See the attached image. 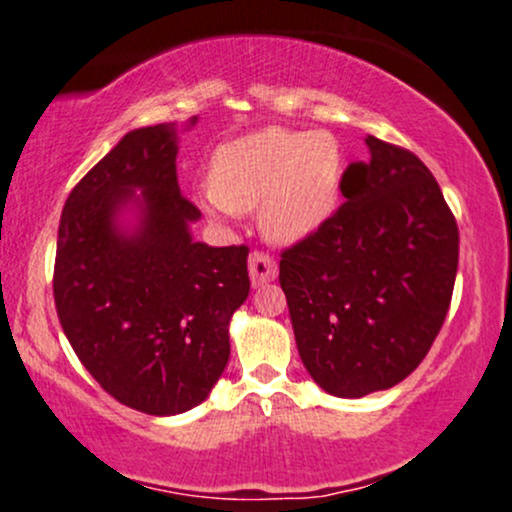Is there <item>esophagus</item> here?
Returning a JSON list of instances; mask_svg holds the SVG:
<instances>
[{
    "mask_svg": "<svg viewBox=\"0 0 512 512\" xmlns=\"http://www.w3.org/2000/svg\"><path fill=\"white\" fill-rule=\"evenodd\" d=\"M248 272H250V281L255 289L260 286L269 284V281L276 279V264L269 255L264 252H252L250 260H248Z\"/></svg>",
    "mask_w": 512,
    "mask_h": 512,
    "instance_id": "34e87169",
    "label": "esophagus"
}]
</instances>
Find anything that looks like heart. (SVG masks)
Wrapping results in <instances>:
<instances>
[{"mask_svg":"<svg viewBox=\"0 0 512 512\" xmlns=\"http://www.w3.org/2000/svg\"><path fill=\"white\" fill-rule=\"evenodd\" d=\"M344 166L342 144L327 129L269 127L223 144L197 199L214 216L260 207L264 236L296 245L337 214Z\"/></svg>","mask_w":512,"mask_h":512,"instance_id":"b5f03b06","label":"heart"}]
</instances>
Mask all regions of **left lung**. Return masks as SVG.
Instances as JSON below:
<instances>
[{"label":"left lung","instance_id":"8db88e82","mask_svg":"<svg viewBox=\"0 0 512 512\" xmlns=\"http://www.w3.org/2000/svg\"><path fill=\"white\" fill-rule=\"evenodd\" d=\"M366 146L368 163L344 170L346 202L279 262L303 366L344 399L390 390L424 361L448 315L460 255L431 170L370 134Z\"/></svg>","mask_w":512,"mask_h":512}]
</instances>
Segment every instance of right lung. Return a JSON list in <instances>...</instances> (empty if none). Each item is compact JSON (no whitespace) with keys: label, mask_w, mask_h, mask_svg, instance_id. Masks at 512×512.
Instances as JSON below:
<instances>
[{"label":"right lung","mask_w":512,"mask_h":512,"mask_svg":"<svg viewBox=\"0 0 512 512\" xmlns=\"http://www.w3.org/2000/svg\"><path fill=\"white\" fill-rule=\"evenodd\" d=\"M197 117L185 129L195 127ZM178 127L132 129L62 209L55 305L84 368L151 416L197 407L231 356L228 325L250 293L248 248L192 238L202 219L175 173Z\"/></svg>","instance_id":"add662e5"}]
</instances>
